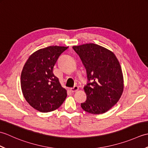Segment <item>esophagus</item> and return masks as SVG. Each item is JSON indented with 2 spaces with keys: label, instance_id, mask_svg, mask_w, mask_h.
Masks as SVG:
<instances>
[{
  "label": "esophagus",
  "instance_id": "esophagus-1",
  "mask_svg": "<svg viewBox=\"0 0 148 148\" xmlns=\"http://www.w3.org/2000/svg\"><path fill=\"white\" fill-rule=\"evenodd\" d=\"M78 90H79V87H78L77 86H75L74 88H71V91L72 93L77 92Z\"/></svg>",
  "mask_w": 148,
  "mask_h": 148
}]
</instances>
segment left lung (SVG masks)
<instances>
[{
    "mask_svg": "<svg viewBox=\"0 0 148 148\" xmlns=\"http://www.w3.org/2000/svg\"><path fill=\"white\" fill-rule=\"evenodd\" d=\"M86 69L84 86L86 100L82 109L91 114L104 113L118 102L123 91V77L115 55L102 46L90 43L72 47Z\"/></svg>",
    "mask_w": 148,
    "mask_h": 148,
    "instance_id": "obj_1",
    "label": "left lung"
}]
</instances>
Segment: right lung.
<instances>
[{"instance_id":"obj_1","label":"right lung","mask_w":148,"mask_h":148,"mask_svg":"<svg viewBox=\"0 0 148 148\" xmlns=\"http://www.w3.org/2000/svg\"><path fill=\"white\" fill-rule=\"evenodd\" d=\"M68 47L48 46L30 56L21 74L23 95L33 108L42 112L55 111L67 97L53 67L59 56Z\"/></svg>"}]
</instances>
